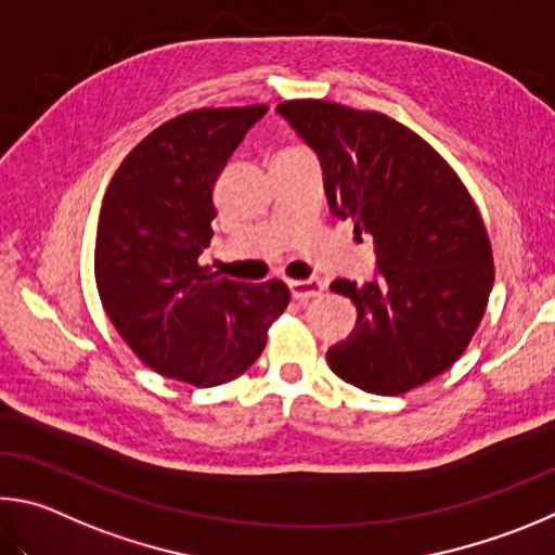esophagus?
Instances as JSON below:
<instances>
[{"label": "esophagus", "instance_id": "1", "mask_svg": "<svg viewBox=\"0 0 555 555\" xmlns=\"http://www.w3.org/2000/svg\"><path fill=\"white\" fill-rule=\"evenodd\" d=\"M289 293L295 299H312L324 293V280L322 278H309V280H289Z\"/></svg>", "mask_w": 555, "mask_h": 555}]
</instances>
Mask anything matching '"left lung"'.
Wrapping results in <instances>:
<instances>
[{
	"mask_svg": "<svg viewBox=\"0 0 555 555\" xmlns=\"http://www.w3.org/2000/svg\"><path fill=\"white\" fill-rule=\"evenodd\" d=\"M324 170L334 217L375 243V278H338L356 328L326 351L328 367L373 395H402L449 371L488 307V231L459 175L422 135L377 112L322 100L278 104Z\"/></svg>",
	"mask_w": 555,
	"mask_h": 555,
	"instance_id": "left-lung-1",
	"label": "left lung"
}]
</instances>
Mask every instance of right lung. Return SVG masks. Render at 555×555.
Returning <instances> with one entry per match:
<instances>
[{"mask_svg": "<svg viewBox=\"0 0 555 555\" xmlns=\"http://www.w3.org/2000/svg\"><path fill=\"white\" fill-rule=\"evenodd\" d=\"M266 104L194 109L126 155L106 188L94 243L104 312L155 373L214 387L258 361L289 305L280 280L233 283L199 256L214 236V184Z\"/></svg>", "mask_w": 555, "mask_h": 555, "instance_id": "add662e5", "label": "right lung"}]
</instances>
